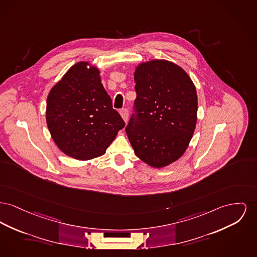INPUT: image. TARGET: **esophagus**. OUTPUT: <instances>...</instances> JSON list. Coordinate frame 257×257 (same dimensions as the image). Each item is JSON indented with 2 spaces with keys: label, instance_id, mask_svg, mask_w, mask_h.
I'll list each match as a JSON object with an SVG mask.
<instances>
[{
  "label": "esophagus",
  "instance_id": "1",
  "mask_svg": "<svg viewBox=\"0 0 257 257\" xmlns=\"http://www.w3.org/2000/svg\"><path fill=\"white\" fill-rule=\"evenodd\" d=\"M120 115L122 117V119L124 120V122L126 123L128 120V115H129V112H128V109L127 108H123L120 110Z\"/></svg>",
  "mask_w": 257,
  "mask_h": 257
}]
</instances>
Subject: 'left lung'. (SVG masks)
Instances as JSON below:
<instances>
[{"instance_id": "8db88e82", "label": "left lung", "mask_w": 257, "mask_h": 257, "mask_svg": "<svg viewBox=\"0 0 257 257\" xmlns=\"http://www.w3.org/2000/svg\"><path fill=\"white\" fill-rule=\"evenodd\" d=\"M138 119L126 133L137 157L152 168L180 159L196 128V87L181 66L164 59L140 63L135 68Z\"/></svg>"}]
</instances>
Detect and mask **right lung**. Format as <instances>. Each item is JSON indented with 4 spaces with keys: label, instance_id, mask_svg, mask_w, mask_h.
I'll return each instance as SVG.
<instances>
[{
    "label": "right lung",
    "instance_id": "1",
    "mask_svg": "<svg viewBox=\"0 0 257 257\" xmlns=\"http://www.w3.org/2000/svg\"><path fill=\"white\" fill-rule=\"evenodd\" d=\"M46 119L57 148L81 161L105 154L125 126L112 108L99 68L86 61L73 65L50 89Z\"/></svg>",
    "mask_w": 257,
    "mask_h": 257
}]
</instances>
